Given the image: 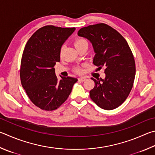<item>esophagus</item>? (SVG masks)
I'll return each instance as SVG.
<instances>
[{
    "mask_svg": "<svg viewBox=\"0 0 155 155\" xmlns=\"http://www.w3.org/2000/svg\"><path fill=\"white\" fill-rule=\"evenodd\" d=\"M78 80L81 81H85L86 80V78L85 77H79L78 78Z\"/></svg>",
    "mask_w": 155,
    "mask_h": 155,
    "instance_id": "obj_1",
    "label": "esophagus"
}]
</instances>
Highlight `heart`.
I'll return each mask as SVG.
<instances>
[{
  "label": "heart",
  "mask_w": 155,
  "mask_h": 155,
  "mask_svg": "<svg viewBox=\"0 0 155 155\" xmlns=\"http://www.w3.org/2000/svg\"><path fill=\"white\" fill-rule=\"evenodd\" d=\"M73 44H74L75 48L78 49L83 46L87 45V42L83 38L77 37L76 38H74V41H73ZM62 49H63V47H62ZM82 71L83 70L81 68H77L75 69V72L77 73H81L82 72Z\"/></svg>",
  "instance_id": "heart-1"
}]
</instances>
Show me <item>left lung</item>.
<instances>
[{"label":"left lung","instance_id":"8db88e82","mask_svg":"<svg viewBox=\"0 0 155 155\" xmlns=\"http://www.w3.org/2000/svg\"><path fill=\"white\" fill-rule=\"evenodd\" d=\"M78 35L91 42L95 55L94 65L104 69L106 77L91 79L94 89L90 97L101 108L110 110L125 102L133 87L136 64L131 50L124 37L105 24L84 27Z\"/></svg>","mask_w":155,"mask_h":155}]
</instances>
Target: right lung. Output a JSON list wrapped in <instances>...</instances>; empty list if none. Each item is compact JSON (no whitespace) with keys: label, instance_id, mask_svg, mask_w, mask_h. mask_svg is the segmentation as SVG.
I'll return each instance as SVG.
<instances>
[{"label":"right lung","instance_id":"right-lung-1","mask_svg":"<svg viewBox=\"0 0 155 155\" xmlns=\"http://www.w3.org/2000/svg\"><path fill=\"white\" fill-rule=\"evenodd\" d=\"M75 28L45 26L33 34L25 46L20 66L22 87L34 104L54 110L65 102L77 78L58 80L53 68L60 61L62 45Z\"/></svg>","mask_w":155,"mask_h":155}]
</instances>
